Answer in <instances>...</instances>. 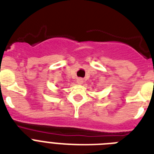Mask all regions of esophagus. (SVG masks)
<instances>
[{"label": "esophagus", "instance_id": "esophagus-1", "mask_svg": "<svg viewBox=\"0 0 154 154\" xmlns=\"http://www.w3.org/2000/svg\"><path fill=\"white\" fill-rule=\"evenodd\" d=\"M77 84L82 85V83H83V79H82V78H78V79L77 80Z\"/></svg>", "mask_w": 154, "mask_h": 154}]
</instances>
